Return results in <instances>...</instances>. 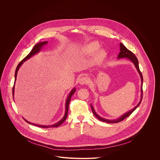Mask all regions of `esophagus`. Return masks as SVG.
Wrapping results in <instances>:
<instances>
[{"instance_id": "esophagus-1", "label": "esophagus", "mask_w": 160, "mask_h": 160, "mask_svg": "<svg viewBox=\"0 0 160 160\" xmlns=\"http://www.w3.org/2000/svg\"><path fill=\"white\" fill-rule=\"evenodd\" d=\"M88 82V80L86 77H81L79 79V83L81 85H83L85 84H87Z\"/></svg>"}]
</instances>
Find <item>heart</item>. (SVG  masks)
I'll list each match as a JSON object with an SVG mask.
<instances>
[{
	"label": "heart",
	"instance_id": "obj_1",
	"mask_svg": "<svg viewBox=\"0 0 160 160\" xmlns=\"http://www.w3.org/2000/svg\"><path fill=\"white\" fill-rule=\"evenodd\" d=\"M100 44L96 42H92L85 45L83 50L86 55H91L94 53L92 60L94 63H98L107 56V51L104 48H99Z\"/></svg>",
	"mask_w": 160,
	"mask_h": 160
}]
</instances>
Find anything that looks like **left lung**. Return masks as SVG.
<instances>
[{
    "label": "left lung",
    "instance_id": "obj_1",
    "mask_svg": "<svg viewBox=\"0 0 160 160\" xmlns=\"http://www.w3.org/2000/svg\"><path fill=\"white\" fill-rule=\"evenodd\" d=\"M120 52L119 53V55L117 57V59H121V58H127L129 60H131V62H132L136 68L137 70L138 74H139V76L140 77V79H141V89H140V102L138 103L136 107H134L132 109H131V110L127 112L126 113H124V114H122L121 116H120L119 118H116V119H107V118H102L100 116H99L98 114H97L96 113V112L95 111L93 106L91 104V106L92 111V113L93 114L95 115V116L98 118L99 120L102 121H103V122H107V123H116V122H119L122 120H124L125 118H126L127 117H128L129 116H130V114H131L137 107L139 106V105L141 103V101H142V94H143V91H142V85H143V76H142V74L139 69V67H138V60H137V57H136V55L132 52H131L130 50H129L125 46H124L122 43H120Z\"/></svg>",
    "mask_w": 160,
    "mask_h": 160
}]
</instances>
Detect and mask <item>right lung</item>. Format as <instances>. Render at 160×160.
<instances>
[{"mask_svg": "<svg viewBox=\"0 0 160 160\" xmlns=\"http://www.w3.org/2000/svg\"><path fill=\"white\" fill-rule=\"evenodd\" d=\"M48 43V41H44V42H39L37 44H36L35 46H34V47L32 48V49L31 50V51L30 52V53L23 59L22 61L20 62V63L18 64V65L17 66L16 70H15V82H14V86H13V100H14V93H15V82H16V80H17V73H18V71L19 70L20 68L22 67V65H23V63L28 60V59H29L31 57H32V56H34V55L38 53L39 52H40L41 51V50L42 49L43 47L44 46H46V44ZM76 91V88H74L73 89H72V90L70 91V92L69 93L66 99V103H65V114L63 116V117L59 121H58L57 123L55 124H52V125H40V124H34V123H32V122H31L28 121H27L26 119H25L24 118L23 119L29 124H32V125H35L36 126H38V127H41V128H57L59 126H60L67 119V116H68V107L69 104V102L71 100V98L72 97V95L74 94V93Z\"/></svg>", "mask_w": 160, "mask_h": 160, "instance_id": "add662e5", "label": "right lung"}]
</instances>
